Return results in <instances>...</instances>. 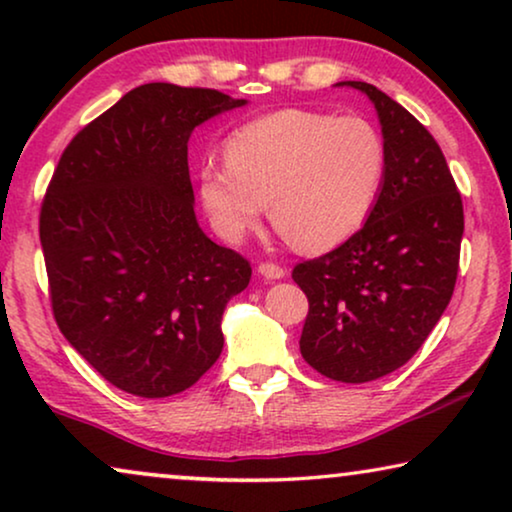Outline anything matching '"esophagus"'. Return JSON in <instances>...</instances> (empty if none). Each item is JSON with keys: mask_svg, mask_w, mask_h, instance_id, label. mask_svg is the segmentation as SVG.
<instances>
[{"mask_svg": "<svg viewBox=\"0 0 512 512\" xmlns=\"http://www.w3.org/2000/svg\"><path fill=\"white\" fill-rule=\"evenodd\" d=\"M258 275L265 279H282L286 275V270L277 263H261L258 265Z\"/></svg>", "mask_w": 512, "mask_h": 512, "instance_id": "obj_1", "label": "esophagus"}]
</instances>
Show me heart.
Wrapping results in <instances>:
<instances>
[{"label":"heart","mask_w":512,"mask_h":512,"mask_svg":"<svg viewBox=\"0 0 512 512\" xmlns=\"http://www.w3.org/2000/svg\"><path fill=\"white\" fill-rule=\"evenodd\" d=\"M205 163L198 193L216 233L240 242L270 221L300 251L349 240L373 212L387 177V144L361 116L282 109L244 123Z\"/></svg>","instance_id":"1"}]
</instances>
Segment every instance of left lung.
<instances>
[{
	"label": "left lung",
	"mask_w": 512,
	"mask_h": 512,
	"mask_svg": "<svg viewBox=\"0 0 512 512\" xmlns=\"http://www.w3.org/2000/svg\"><path fill=\"white\" fill-rule=\"evenodd\" d=\"M387 144V177L361 230L293 268L307 312L300 354L335 382L380 380L408 363L450 303L459 272L464 205L431 132L363 81Z\"/></svg>",
	"instance_id": "1"
}]
</instances>
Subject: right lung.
Returning a JSON list of instances; mask_svg holds the SVG:
<instances>
[{"mask_svg": "<svg viewBox=\"0 0 512 512\" xmlns=\"http://www.w3.org/2000/svg\"><path fill=\"white\" fill-rule=\"evenodd\" d=\"M247 100L144 83L62 153L39 216L53 317L114 387L186 391L223 349L221 317L251 265L195 219L188 137Z\"/></svg>", "mask_w": 512, "mask_h": 512, "instance_id": "1", "label": "right lung"}]
</instances>
